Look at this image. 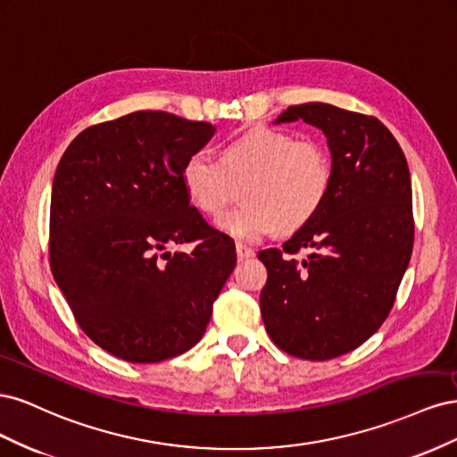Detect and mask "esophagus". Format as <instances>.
<instances>
[{
  "label": "esophagus",
  "mask_w": 457,
  "mask_h": 457,
  "mask_svg": "<svg viewBox=\"0 0 457 457\" xmlns=\"http://www.w3.org/2000/svg\"><path fill=\"white\" fill-rule=\"evenodd\" d=\"M237 255H238L240 261H244V259L253 257L255 252L252 250V247H247V245H244V244H237Z\"/></svg>",
  "instance_id": "obj_1"
}]
</instances>
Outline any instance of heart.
<instances>
[{"instance_id":"heart-1","label":"heart","mask_w":457,"mask_h":457,"mask_svg":"<svg viewBox=\"0 0 457 457\" xmlns=\"http://www.w3.org/2000/svg\"><path fill=\"white\" fill-rule=\"evenodd\" d=\"M331 179V158L320 143L270 128L228 141L219 160L195 152L181 170L188 202L207 217L223 213L234 185L246 183L240 195L245 205L217 219V227L240 244L309 223L326 202Z\"/></svg>"}]
</instances>
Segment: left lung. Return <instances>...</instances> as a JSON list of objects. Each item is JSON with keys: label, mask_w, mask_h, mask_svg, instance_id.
Returning <instances> with one entry per match:
<instances>
[{"label": "left lung", "mask_w": 457, "mask_h": 457, "mask_svg": "<svg viewBox=\"0 0 457 457\" xmlns=\"http://www.w3.org/2000/svg\"><path fill=\"white\" fill-rule=\"evenodd\" d=\"M320 129L334 179L318 213L282 250H262L261 316L276 347L329 361L371 337L389 316L413 247L404 152L383 123L326 103L289 106L274 123ZM299 249L310 253L295 262Z\"/></svg>", "instance_id": "left-lung-1"}]
</instances>
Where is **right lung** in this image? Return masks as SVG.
<instances>
[{
	"label": "right lung",
	"mask_w": 457,
	"mask_h": 457,
	"mask_svg": "<svg viewBox=\"0 0 457 457\" xmlns=\"http://www.w3.org/2000/svg\"><path fill=\"white\" fill-rule=\"evenodd\" d=\"M215 128L141 110L81 131L54 171L51 270L76 322L135 364L188 351L237 265L234 242L205 223L181 183ZM199 244L190 254L167 247Z\"/></svg>",
	"instance_id": "obj_1"
}]
</instances>
